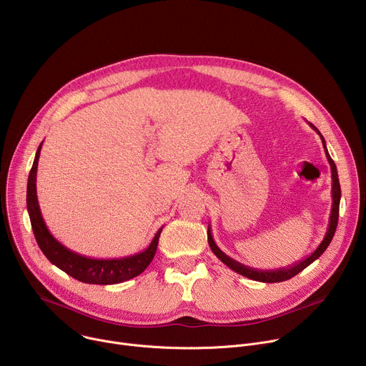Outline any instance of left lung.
<instances>
[{"label": "left lung", "instance_id": "1", "mask_svg": "<svg viewBox=\"0 0 366 366\" xmlns=\"http://www.w3.org/2000/svg\"><path fill=\"white\" fill-rule=\"evenodd\" d=\"M311 129L316 130V133L320 136L322 142H323V147H325V152H326V158L330 164V169H332V212H330V217H329V226H327V230H326V234L322 240V243L317 246V249L312 252L311 254H308L307 257H302L300 259L298 262L290 265V267H285V268H280V269H271V271H262V269H254V268H250V267H246L240 262H237V260L232 259L230 256H227L214 242L213 239V234H212V229L210 226H208V230H207V239H208V244H210L213 253L222 260V262L224 265H227L230 269L236 271L237 274L246 277V278H250L253 281H259V282H282V281H287L292 277H295L297 274H300L301 271H304L308 265H311L312 262H315L316 259H319L323 252L327 249V246L330 244L333 236H335V232H336V227H337V222H339V204H340V195H342V191H340V184H339V177H337V169H336V165L333 162V159L330 158V154L326 149V140L325 137L322 136V133L319 132V129L316 126H312L310 123Z\"/></svg>", "mask_w": 366, "mask_h": 366}]
</instances>
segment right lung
<instances>
[{
	"label": "right lung",
	"instance_id": "1",
	"mask_svg": "<svg viewBox=\"0 0 366 366\" xmlns=\"http://www.w3.org/2000/svg\"><path fill=\"white\" fill-rule=\"evenodd\" d=\"M41 144L43 143H40L36 152L34 162L29 174L27 212L30 216L31 229H33L36 242L41 249V252L44 253V256L55 267H58L72 278L85 284L112 285V284L129 281L140 275L149 267L156 253V249H158V242H159L162 227L156 232L150 244L144 250L130 256L116 257V259H94V257L82 256L68 249L50 234L40 213L37 191H36V175H37V164H39Z\"/></svg>",
	"mask_w": 366,
	"mask_h": 366
}]
</instances>
